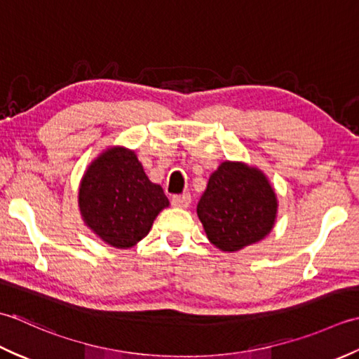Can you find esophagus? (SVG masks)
I'll return each mask as SVG.
<instances>
[{"label": "esophagus", "mask_w": 359, "mask_h": 359, "mask_svg": "<svg viewBox=\"0 0 359 359\" xmlns=\"http://www.w3.org/2000/svg\"><path fill=\"white\" fill-rule=\"evenodd\" d=\"M190 204V195L189 194H182V195H175L172 196V206L173 208H180V209H186Z\"/></svg>", "instance_id": "1"}]
</instances>
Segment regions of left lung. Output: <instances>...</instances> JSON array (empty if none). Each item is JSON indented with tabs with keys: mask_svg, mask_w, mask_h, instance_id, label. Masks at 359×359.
Listing matches in <instances>:
<instances>
[{
	"mask_svg": "<svg viewBox=\"0 0 359 359\" xmlns=\"http://www.w3.org/2000/svg\"><path fill=\"white\" fill-rule=\"evenodd\" d=\"M196 214L212 245L237 252L271 232L277 196L257 167L224 161L210 175Z\"/></svg>",
	"mask_w": 359,
	"mask_h": 359,
	"instance_id": "obj_1",
	"label": "left lung"
}]
</instances>
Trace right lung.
Returning <instances> with one entry per match:
<instances>
[{"instance_id": "1", "label": "right lung", "mask_w": 359, "mask_h": 359, "mask_svg": "<svg viewBox=\"0 0 359 359\" xmlns=\"http://www.w3.org/2000/svg\"><path fill=\"white\" fill-rule=\"evenodd\" d=\"M169 200L149 180L133 150L109 147L88 165L79 189L85 224L113 248L127 250L147 236Z\"/></svg>"}]
</instances>
